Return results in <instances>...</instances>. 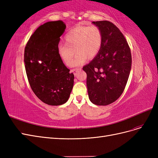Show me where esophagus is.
I'll return each instance as SVG.
<instances>
[{
	"label": "esophagus",
	"instance_id": "34e87169",
	"mask_svg": "<svg viewBox=\"0 0 158 158\" xmlns=\"http://www.w3.org/2000/svg\"><path fill=\"white\" fill-rule=\"evenodd\" d=\"M81 70V69L80 68H77V69H72L71 70H70V72L71 73H74V74L76 76V74H77V73L78 71H80Z\"/></svg>",
	"mask_w": 158,
	"mask_h": 158
}]
</instances>
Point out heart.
I'll use <instances>...</instances> for the list:
<instances>
[{
    "mask_svg": "<svg viewBox=\"0 0 158 158\" xmlns=\"http://www.w3.org/2000/svg\"><path fill=\"white\" fill-rule=\"evenodd\" d=\"M103 33L97 26H78L69 30L64 36L65 44L58 47L61 60L69 66L76 52H77L73 66L82 64L88 59L96 56L102 49Z\"/></svg>",
    "mask_w": 158,
    "mask_h": 158,
    "instance_id": "heart-1",
    "label": "heart"
}]
</instances>
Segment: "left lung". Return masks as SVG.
Instances as JSON below:
<instances>
[{"instance_id": "1", "label": "left lung", "mask_w": 158, "mask_h": 158, "mask_svg": "<svg viewBox=\"0 0 158 158\" xmlns=\"http://www.w3.org/2000/svg\"><path fill=\"white\" fill-rule=\"evenodd\" d=\"M103 33V44L97 56L83 70L87 74L89 100L107 106L121 96L131 69V49L120 30L107 20L93 22Z\"/></svg>"}]
</instances>
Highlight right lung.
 Listing matches in <instances>:
<instances>
[{"label":"right lung","instance_id":"obj_1","mask_svg":"<svg viewBox=\"0 0 158 158\" xmlns=\"http://www.w3.org/2000/svg\"><path fill=\"white\" fill-rule=\"evenodd\" d=\"M66 28L61 20L41 25L27 41L24 63L32 91L41 102L60 106L68 101L74 76L58 53L60 37Z\"/></svg>","mask_w":158,"mask_h":158}]
</instances>
